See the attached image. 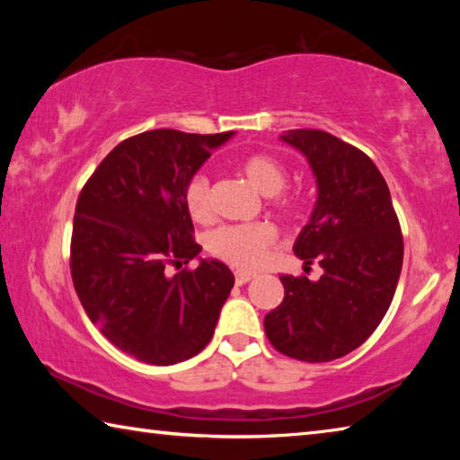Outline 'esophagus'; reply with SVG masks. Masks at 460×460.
Masks as SVG:
<instances>
[{
	"instance_id": "esophagus-1",
	"label": "esophagus",
	"mask_w": 460,
	"mask_h": 460,
	"mask_svg": "<svg viewBox=\"0 0 460 460\" xmlns=\"http://www.w3.org/2000/svg\"><path fill=\"white\" fill-rule=\"evenodd\" d=\"M249 279H253V274H247V271H237V274H235V284L237 286L247 284Z\"/></svg>"
}]
</instances>
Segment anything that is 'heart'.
Returning <instances> with one entry per match:
<instances>
[{
  "instance_id": "1",
  "label": "heart",
  "mask_w": 460,
  "mask_h": 460,
  "mask_svg": "<svg viewBox=\"0 0 460 460\" xmlns=\"http://www.w3.org/2000/svg\"><path fill=\"white\" fill-rule=\"evenodd\" d=\"M237 170L261 194H268V205L284 219H296L302 211L298 192L284 189L288 181L286 166L271 154L253 152L239 158ZM184 207L190 219L208 223L213 219L211 182L205 174H194L184 186ZM278 243V229L268 221L223 225L207 235V249L231 268L258 270L268 261Z\"/></svg>"
}]
</instances>
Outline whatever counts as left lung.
I'll list each match as a JSON object with an SVG mask.
<instances>
[{
	"label": "left lung",
	"instance_id": "obj_1",
	"mask_svg": "<svg viewBox=\"0 0 460 460\" xmlns=\"http://www.w3.org/2000/svg\"><path fill=\"white\" fill-rule=\"evenodd\" d=\"M282 139L306 155L318 184L294 253L324 274L318 282L279 278L284 300L263 329L286 357L332 361L363 345L392 305L403 261L400 221L385 178L359 147L321 129H292Z\"/></svg>",
	"mask_w": 460,
	"mask_h": 460
}]
</instances>
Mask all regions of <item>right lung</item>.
<instances>
[{
  "label": "right lung",
  "instance_id": "add662e5",
  "mask_svg": "<svg viewBox=\"0 0 460 460\" xmlns=\"http://www.w3.org/2000/svg\"><path fill=\"white\" fill-rule=\"evenodd\" d=\"M225 134L152 129L123 139L76 200L71 276L91 323L123 353L150 365L190 359L213 339L233 288L223 261L197 258L184 186L227 142Z\"/></svg>",
  "mask_w": 460,
  "mask_h": 460
}]
</instances>
